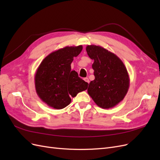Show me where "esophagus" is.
<instances>
[{"mask_svg":"<svg viewBox=\"0 0 160 160\" xmlns=\"http://www.w3.org/2000/svg\"><path fill=\"white\" fill-rule=\"evenodd\" d=\"M84 81H85V82H87V83H89V79L88 78V77H86V78H84Z\"/></svg>","mask_w":160,"mask_h":160,"instance_id":"obj_1","label":"esophagus"}]
</instances>
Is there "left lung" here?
<instances>
[{"instance_id": "left-lung-1", "label": "left lung", "mask_w": 160, "mask_h": 160, "mask_svg": "<svg viewBox=\"0 0 160 160\" xmlns=\"http://www.w3.org/2000/svg\"><path fill=\"white\" fill-rule=\"evenodd\" d=\"M88 55L94 60L92 68L95 79L90 82L88 94L99 107H115L126 95L129 77L123 61L114 53L97 45L86 47Z\"/></svg>"}]
</instances>
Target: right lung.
Returning <instances> with one entry per match:
<instances>
[{
  "label": "right lung",
  "mask_w": 160,
  "mask_h": 160,
  "mask_svg": "<svg viewBox=\"0 0 160 160\" xmlns=\"http://www.w3.org/2000/svg\"><path fill=\"white\" fill-rule=\"evenodd\" d=\"M83 46L65 47L53 51L42 61L35 75L36 92L49 107L63 109L79 92L88 89V83L71 71V64Z\"/></svg>",
  "instance_id": "1"
}]
</instances>
